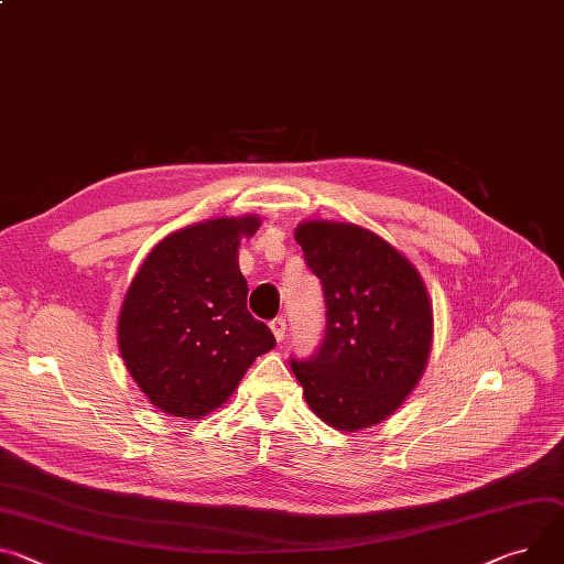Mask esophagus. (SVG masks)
Masks as SVG:
<instances>
[{
  "mask_svg": "<svg viewBox=\"0 0 564 564\" xmlns=\"http://www.w3.org/2000/svg\"><path fill=\"white\" fill-rule=\"evenodd\" d=\"M270 328H272V333H274V339H276L279 344H283V339H285V319H283V317H276L274 322H270Z\"/></svg>",
  "mask_w": 564,
  "mask_h": 564,
  "instance_id": "esophagus-1",
  "label": "esophagus"
}]
</instances>
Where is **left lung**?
<instances>
[{
  "instance_id": "left-lung-1",
  "label": "left lung",
  "mask_w": 564,
  "mask_h": 564,
  "mask_svg": "<svg viewBox=\"0 0 564 564\" xmlns=\"http://www.w3.org/2000/svg\"><path fill=\"white\" fill-rule=\"evenodd\" d=\"M305 263L322 281L326 335L292 371L313 412L339 432L387 421L425 373L434 315L414 263L378 234L335 220L294 229Z\"/></svg>"
}]
</instances>
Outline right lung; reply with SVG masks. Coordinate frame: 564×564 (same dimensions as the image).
<instances>
[{
    "label": "right lung",
    "mask_w": 564,
    "mask_h": 564,
    "mask_svg": "<svg viewBox=\"0 0 564 564\" xmlns=\"http://www.w3.org/2000/svg\"><path fill=\"white\" fill-rule=\"evenodd\" d=\"M261 218H212L152 247L123 296L117 341L128 373L150 404L177 419L223 406L272 330L247 311L238 247Z\"/></svg>",
    "instance_id": "add662e5"
}]
</instances>
